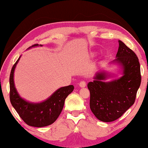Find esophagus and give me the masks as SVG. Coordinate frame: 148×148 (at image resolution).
Masks as SVG:
<instances>
[{"mask_svg":"<svg viewBox=\"0 0 148 148\" xmlns=\"http://www.w3.org/2000/svg\"><path fill=\"white\" fill-rule=\"evenodd\" d=\"M79 86L82 87V88H85V87L86 86V82L84 80L81 81V82H79Z\"/></svg>","mask_w":148,"mask_h":148,"instance_id":"34e87169","label":"esophagus"}]
</instances>
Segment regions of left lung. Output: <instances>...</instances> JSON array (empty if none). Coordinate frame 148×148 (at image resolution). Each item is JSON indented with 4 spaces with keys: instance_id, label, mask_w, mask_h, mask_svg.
I'll list each match as a JSON object with an SVG mask.
<instances>
[{
    "instance_id": "8db88e82",
    "label": "left lung",
    "mask_w": 148,
    "mask_h": 148,
    "mask_svg": "<svg viewBox=\"0 0 148 148\" xmlns=\"http://www.w3.org/2000/svg\"><path fill=\"white\" fill-rule=\"evenodd\" d=\"M115 61L123 66V76L104 82V73H98L88 84L90 92V107L96 117L103 122H112L122 116L134 104L141 76L140 64L134 52L119 40Z\"/></svg>"
}]
</instances>
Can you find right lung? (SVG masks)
Masks as SVG:
<instances>
[{"mask_svg":"<svg viewBox=\"0 0 148 148\" xmlns=\"http://www.w3.org/2000/svg\"><path fill=\"white\" fill-rule=\"evenodd\" d=\"M38 44L32 46H38ZM19 58L13 64L9 77V98L12 106L21 119L29 126L42 127L53 123L59 116L63 108L64 100L73 92V85L62 87L56 91L47 100L40 104H32L21 98L14 86L13 73Z\"/></svg>","mask_w":148,"mask_h":148,"instance_id":"obj_1","label":"right lung"}]
</instances>
